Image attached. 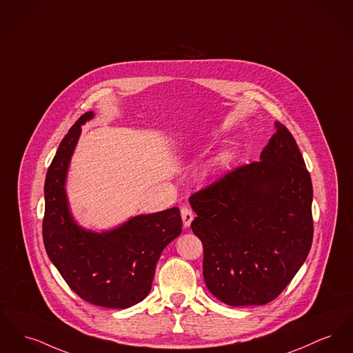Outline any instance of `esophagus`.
I'll return each instance as SVG.
<instances>
[{
    "label": "esophagus",
    "mask_w": 353,
    "mask_h": 353,
    "mask_svg": "<svg viewBox=\"0 0 353 353\" xmlns=\"http://www.w3.org/2000/svg\"><path fill=\"white\" fill-rule=\"evenodd\" d=\"M181 217H183V223H184V227H189L190 223L193 221L194 219V213L192 212L190 208L184 207L181 209Z\"/></svg>",
    "instance_id": "esophagus-1"
}]
</instances>
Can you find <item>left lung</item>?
<instances>
[{
  "instance_id": "1",
  "label": "left lung",
  "mask_w": 353,
  "mask_h": 353,
  "mask_svg": "<svg viewBox=\"0 0 353 353\" xmlns=\"http://www.w3.org/2000/svg\"><path fill=\"white\" fill-rule=\"evenodd\" d=\"M274 128L261 160L234 168L189 199L208 290L232 307L274 300L311 249V176L287 126L276 121Z\"/></svg>"
}]
</instances>
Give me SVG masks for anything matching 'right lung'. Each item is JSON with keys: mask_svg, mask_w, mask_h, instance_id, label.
Masks as SVG:
<instances>
[{"mask_svg": "<svg viewBox=\"0 0 353 353\" xmlns=\"http://www.w3.org/2000/svg\"><path fill=\"white\" fill-rule=\"evenodd\" d=\"M73 125L48 169L45 179L43 245L66 284L83 300L105 308H129L144 300L152 288L156 264L166 245L181 233L179 208L140 214L125 224L96 233L79 227L66 200L65 180L81 125Z\"/></svg>", "mask_w": 353, "mask_h": 353, "instance_id": "obj_1", "label": "right lung"}]
</instances>
